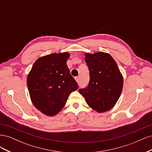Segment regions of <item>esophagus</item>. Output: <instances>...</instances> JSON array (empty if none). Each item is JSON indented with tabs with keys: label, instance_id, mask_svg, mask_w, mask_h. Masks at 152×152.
Here are the masks:
<instances>
[{
	"label": "esophagus",
	"instance_id": "1",
	"mask_svg": "<svg viewBox=\"0 0 152 152\" xmlns=\"http://www.w3.org/2000/svg\"><path fill=\"white\" fill-rule=\"evenodd\" d=\"M75 80L77 82H79V77H76L75 78Z\"/></svg>",
	"mask_w": 152,
	"mask_h": 152
}]
</instances>
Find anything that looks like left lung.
Masks as SVG:
<instances>
[{"mask_svg":"<svg viewBox=\"0 0 152 152\" xmlns=\"http://www.w3.org/2000/svg\"><path fill=\"white\" fill-rule=\"evenodd\" d=\"M89 70V82L79 93L89 107L98 112L108 111L114 107L122 91L123 77L113 58L99 52L85 54Z\"/></svg>","mask_w":152,"mask_h":152,"instance_id":"left-lung-1","label":"left lung"}]
</instances>
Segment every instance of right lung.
Returning <instances> with one entry per match:
<instances>
[{
  "label": "right lung",
  "instance_id": "right-lung-1",
  "mask_svg": "<svg viewBox=\"0 0 152 152\" xmlns=\"http://www.w3.org/2000/svg\"><path fill=\"white\" fill-rule=\"evenodd\" d=\"M68 53H53L39 58L27 77V86L34 105L42 113L54 116L65 107L78 84L70 73Z\"/></svg>",
  "mask_w": 152,
  "mask_h": 152
}]
</instances>
